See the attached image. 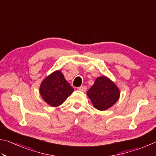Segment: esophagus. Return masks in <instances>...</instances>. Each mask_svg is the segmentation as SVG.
<instances>
[{
    "label": "esophagus",
    "mask_w": 156,
    "mask_h": 156,
    "mask_svg": "<svg viewBox=\"0 0 156 156\" xmlns=\"http://www.w3.org/2000/svg\"><path fill=\"white\" fill-rule=\"evenodd\" d=\"M78 90H79V91H83V92H84V91H85L87 90V87H86V86H84V85L79 87H78Z\"/></svg>",
    "instance_id": "34e87169"
}]
</instances>
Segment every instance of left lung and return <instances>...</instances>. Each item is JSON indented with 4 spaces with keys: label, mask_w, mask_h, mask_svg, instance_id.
Listing matches in <instances>:
<instances>
[{
    "label": "left lung",
    "mask_w": 156,
    "mask_h": 156,
    "mask_svg": "<svg viewBox=\"0 0 156 156\" xmlns=\"http://www.w3.org/2000/svg\"><path fill=\"white\" fill-rule=\"evenodd\" d=\"M94 107L105 111L112 107L120 97V89L106 76L97 78L94 84L87 92Z\"/></svg>",
    "instance_id": "1"
}]
</instances>
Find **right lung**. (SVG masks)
Returning <instances> with one entry per match:
<instances>
[{
	"label": "right lung",
	"mask_w": 156,
	"mask_h": 156,
	"mask_svg": "<svg viewBox=\"0 0 156 156\" xmlns=\"http://www.w3.org/2000/svg\"><path fill=\"white\" fill-rule=\"evenodd\" d=\"M40 94L43 99L51 107H58L73 93V89L65 80L60 70L55 71L42 82Z\"/></svg>",
	"instance_id": "1"
}]
</instances>
